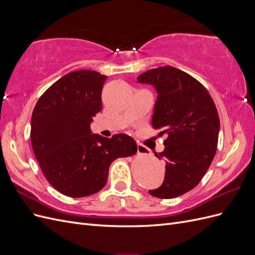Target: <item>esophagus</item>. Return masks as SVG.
<instances>
[{
    "instance_id": "obj_1",
    "label": "esophagus",
    "mask_w": 255,
    "mask_h": 255,
    "mask_svg": "<svg viewBox=\"0 0 255 255\" xmlns=\"http://www.w3.org/2000/svg\"><path fill=\"white\" fill-rule=\"evenodd\" d=\"M148 152H149L148 149H146L144 145H142V144H137V153H138V154H146Z\"/></svg>"
}]
</instances>
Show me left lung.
I'll return each instance as SVG.
<instances>
[{"label":"left lung","instance_id":"obj_1","mask_svg":"<svg viewBox=\"0 0 255 255\" xmlns=\"http://www.w3.org/2000/svg\"><path fill=\"white\" fill-rule=\"evenodd\" d=\"M137 82L155 88L152 127L166 135L165 150L155 154L165 160V180L149 192L160 199L179 197L197 186L214 159L220 128L217 109L201 83L174 67L151 69Z\"/></svg>","mask_w":255,"mask_h":255}]
</instances>
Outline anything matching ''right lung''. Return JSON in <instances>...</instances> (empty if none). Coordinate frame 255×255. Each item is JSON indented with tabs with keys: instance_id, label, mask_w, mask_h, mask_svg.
<instances>
[{
	"instance_id": "add662e5",
	"label": "right lung",
	"mask_w": 255,
	"mask_h": 255,
	"mask_svg": "<svg viewBox=\"0 0 255 255\" xmlns=\"http://www.w3.org/2000/svg\"><path fill=\"white\" fill-rule=\"evenodd\" d=\"M106 79L91 70L68 73L47 89L32 114L34 154L45 179L65 196L96 194L106 185L113 161L137 152L127 134L106 138L91 133Z\"/></svg>"
}]
</instances>
